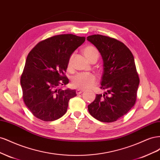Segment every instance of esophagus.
I'll list each match as a JSON object with an SVG mask.
<instances>
[{
  "instance_id": "34e87169",
  "label": "esophagus",
  "mask_w": 160,
  "mask_h": 160,
  "mask_svg": "<svg viewBox=\"0 0 160 160\" xmlns=\"http://www.w3.org/2000/svg\"><path fill=\"white\" fill-rule=\"evenodd\" d=\"M84 91H83V90H79V89H77V91H76V93L77 94V95H79V94H81V93H83Z\"/></svg>"
}]
</instances>
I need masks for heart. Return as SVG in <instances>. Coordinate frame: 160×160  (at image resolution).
Instances as JSON below:
<instances>
[{
	"label": "heart",
	"instance_id": "obj_1",
	"mask_svg": "<svg viewBox=\"0 0 160 160\" xmlns=\"http://www.w3.org/2000/svg\"><path fill=\"white\" fill-rule=\"evenodd\" d=\"M83 52L85 57L87 58V59L89 62L93 61V59H97V61H98L99 57V53L96 48L93 46L89 45L85 47L83 50ZM73 57L74 53H72L69 57L68 62H67V67H68V69H71L72 67ZM96 82L97 77L93 74L79 73L72 77V85L76 89L86 90L93 88L96 84Z\"/></svg>",
	"mask_w": 160,
	"mask_h": 160
}]
</instances>
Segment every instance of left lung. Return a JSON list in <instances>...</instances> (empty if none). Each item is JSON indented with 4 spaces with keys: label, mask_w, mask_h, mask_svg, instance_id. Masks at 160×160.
<instances>
[{
    "label": "left lung",
    "mask_w": 160,
    "mask_h": 160,
    "mask_svg": "<svg viewBox=\"0 0 160 160\" xmlns=\"http://www.w3.org/2000/svg\"><path fill=\"white\" fill-rule=\"evenodd\" d=\"M87 39L102 56L103 73L101 89L88 105L89 113L100 122L110 123L123 117L135 105L139 78L133 55L129 48L114 38L93 35Z\"/></svg>",
    "instance_id": "1"
}]
</instances>
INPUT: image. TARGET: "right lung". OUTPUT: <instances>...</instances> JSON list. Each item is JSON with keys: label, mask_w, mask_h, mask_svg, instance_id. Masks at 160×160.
Segmentation results:
<instances>
[{"label": "right lung", "mask_w": 160, "mask_h": 160, "mask_svg": "<svg viewBox=\"0 0 160 160\" xmlns=\"http://www.w3.org/2000/svg\"><path fill=\"white\" fill-rule=\"evenodd\" d=\"M85 37L63 34L49 37L32 48L21 76L22 98L32 114L44 122L61 118L67 111L75 90H62L69 83L65 75L69 58Z\"/></svg>", "instance_id": "add662e5"}]
</instances>
